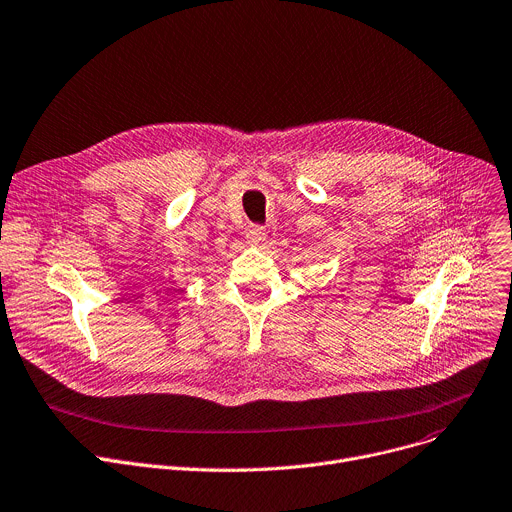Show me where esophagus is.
I'll return each instance as SVG.
<instances>
[{
  "instance_id": "34e87169",
  "label": "esophagus",
  "mask_w": 512,
  "mask_h": 512,
  "mask_svg": "<svg viewBox=\"0 0 512 512\" xmlns=\"http://www.w3.org/2000/svg\"><path fill=\"white\" fill-rule=\"evenodd\" d=\"M247 239L251 245H263L267 241V230L263 226H251L247 230Z\"/></svg>"
}]
</instances>
